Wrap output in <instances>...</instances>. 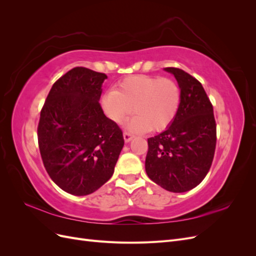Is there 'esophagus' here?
<instances>
[{
    "label": "esophagus",
    "instance_id": "34e87169",
    "mask_svg": "<svg viewBox=\"0 0 256 256\" xmlns=\"http://www.w3.org/2000/svg\"><path fill=\"white\" fill-rule=\"evenodd\" d=\"M132 138H134V136L131 134L124 132V140H125L126 143H128V142H130L131 140H132Z\"/></svg>",
    "mask_w": 256,
    "mask_h": 256
}]
</instances>
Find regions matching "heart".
Returning <instances> with one entry per match:
<instances>
[{
  "mask_svg": "<svg viewBox=\"0 0 256 256\" xmlns=\"http://www.w3.org/2000/svg\"><path fill=\"white\" fill-rule=\"evenodd\" d=\"M182 92L176 81L145 74L131 76L118 82L102 97V106L106 118L122 124L129 114L136 113L127 122L134 132L147 130L161 131L171 125L178 113Z\"/></svg>",
  "mask_w": 256,
  "mask_h": 256,
  "instance_id": "1",
  "label": "heart"
}]
</instances>
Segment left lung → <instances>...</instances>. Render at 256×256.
<instances>
[{
    "label": "left lung",
    "instance_id": "1",
    "mask_svg": "<svg viewBox=\"0 0 256 256\" xmlns=\"http://www.w3.org/2000/svg\"><path fill=\"white\" fill-rule=\"evenodd\" d=\"M164 70L174 74L182 102L171 126L147 140L145 170L160 187L180 193L196 187L207 175L214 156L216 126L200 82L180 68Z\"/></svg>",
    "mask_w": 256,
    "mask_h": 256
}]
</instances>
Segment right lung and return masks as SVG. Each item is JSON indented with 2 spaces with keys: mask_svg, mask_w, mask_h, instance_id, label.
<instances>
[{
  "mask_svg": "<svg viewBox=\"0 0 256 256\" xmlns=\"http://www.w3.org/2000/svg\"><path fill=\"white\" fill-rule=\"evenodd\" d=\"M106 78L72 68L52 85L40 112L37 136L46 171L74 196L90 194L109 180L124 146L120 128L99 104Z\"/></svg>",
  "mask_w": 256,
  "mask_h": 256,
  "instance_id": "1",
  "label": "right lung"
}]
</instances>
